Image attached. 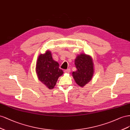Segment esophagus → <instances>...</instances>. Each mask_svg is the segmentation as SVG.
I'll return each mask as SVG.
<instances>
[{
    "label": "esophagus",
    "instance_id": "obj_1",
    "mask_svg": "<svg viewBox=\"0 0 130 130\" xmlns=\"http://www.w3.org/2000/svg\"><path fill=\"white\" fill-rule=\"evenodd\" d=\"M70 71H71V70H70V69H68L67 70H64V72H65V73H69Z\"/></svg>",
    "mask_w": 130,
    "mask_h": 130
}]
</instances>
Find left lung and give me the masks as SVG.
Instances as JSON below:
<instances>
[{
    "label": "left lung",
    "mask_w": 130,
    "mask_h": 130,
    "mask_svg": "<svg viewBox=\"0 0 130 130\" xmlns=\"http://www.w3.org/2000/svg\"><path fill=\"white\" fill-rule=\"evenodd\" d=\"M77 70L72 72L76 83L81 87L91 80L94 74V64L91 57L86 54L78 55L75 60Z\"/></svg>",
    "instance_id": "left-lung-1"
}]
</instances>
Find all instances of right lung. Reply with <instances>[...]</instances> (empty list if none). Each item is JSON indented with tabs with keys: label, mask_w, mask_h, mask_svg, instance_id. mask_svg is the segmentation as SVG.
Returning a JSON list of instances; mask_svg holds the SVG:
<instances>
[{
	"label": "right lung",
	"mask_w": 130,
	"mask_h": 130,
	"mask_svg": "<svg viewBox=\"0 0 130 130\" xmlns=\"http://www.w3.org/2000/svg\"><path fill=\"white\" fill-rule=\"evenodd\" d=\"M59 67L58 62L53 60L49 51L41 54L38 58L36 65L38 77L50 89L54 88L58 78L63 74L62 70Z\"/></svg>",
	"instance_id": "right-lung-1"
}]
</instances>
